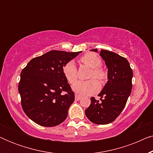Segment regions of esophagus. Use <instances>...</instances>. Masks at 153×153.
I'll return each mask as SVG.
<instances>
[{
	"mask_svg": "<svg viewBox=\"0 0 153 153\" xmlns=\"http://www.w3.org/2000/svg\"><path fill=\"white\" fill-rule=\"evenodd\" d=\"M81 96L78 95V94H75V100H77V101H79V100H80L81 99Z\"/></svg>",
	"mask_w": 153,
	"mask_h": 153,
	"instance_id": "34e87169",
	"label": "esophagus"
}]
</instances>
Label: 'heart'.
<instances>
[{
    "label": "heart",
    "mask_w": 153,
    "mask_h": 153,
    "mask_svg": "<svg viewBox=\"0 0 153 153\" xmlns=\"http://www.w3.org/2000/svg\"><path fill=\"white\" fill-rule=\"evenodd\" d=\"M81 62L85 66L91 68L88 78L92 79L88 81H77L73 85L72 89L76 93L80 95H91L97 92L100 88V83L95 79L104 81L106 78V73L100 66L101 65V59L95 54L88 53L81 58ZM62 73L67 81L72 84L77 79V68L74 61L70 60L66 62L62 67Z\"/></svg>",
    "instance_id": "1"
}]
</instances>
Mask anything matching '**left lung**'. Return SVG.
I'll return each mask as SVG.
<instances>
[{
  "label": "left lung",
  "instance_id": "obj_1",
  "mask_svg": "<svg viewBox=\"0 0 153 153\" xmlns=\"http://www.w3.org/2000/svg\"><path fill=\"white\" fill-rule=\"evenodd\" d=\"M91 51L97 52V49ZM100 55L108 68V81L98 95L100 100L92 97L85 114L92 123L106 125L114 122L126 105L132 88L133 72L126 58L118 54L102 49Z\"/></svg>",
  "mask_w": 153,
  "mask_h": 153
}]
</instances>
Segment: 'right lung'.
Listing matches in <instances>:
<instances>
[{
  "label": "right lung",
  "mask_w": 153,
  "mask_h": 153,
  "mask_svg": "<svg viewBox=\"0 0 153 153\" xmlns=\"http://www.w3.org/2000/svg\"><path fill=\"white\" fill-rule=\"evenodd\" d=\"M81 52L52 50L33 58L23 69L18 89L23 110L33 122L53 127L67 118L74 93L62 67Z\"/></svg>",
  "instance_id": "right-lung-1"
}]
</instances>
